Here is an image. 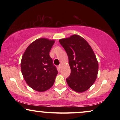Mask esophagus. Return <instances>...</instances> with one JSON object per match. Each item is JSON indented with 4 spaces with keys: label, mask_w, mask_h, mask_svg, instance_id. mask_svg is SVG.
I'll return each mask as SVG.
<instances>
[{
    "label": "esophagus",
    "mask_w": 120,
    "mask_h": 120,
    "mask_svg": "<svg viewBox=\"0 0 120 120\" xmlns=\"http://www.w3.org/2000/svg\"><path fill=\"white\" fill-rule=\"evenodd\" d=\"M61 67H62V65H61V64H60V65H58V68H60V69L61 68Z\"/></svg>",
    "instance_id": "34e87169"
}]
</instances>
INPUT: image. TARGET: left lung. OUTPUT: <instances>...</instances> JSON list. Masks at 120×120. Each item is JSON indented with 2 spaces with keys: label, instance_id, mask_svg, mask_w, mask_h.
<instances>
[{
  "label": "left lung",
  "instance_id": "1",
  "mask_svg": "<svg viewBox=\"0 0 120 120\" xmlns=\"http://www.w3.org/2000/svg\"><path fill=\"white\" fill-rule=\"evenodd\" d=\"M59 41L67 52L71 69L66 79L68 86L76 92L87 91L96 81L98 71V62L92 49L76 34Z\"/></svg>",
  "mask_w": 120,
  "mask_h": 120
}]
</instances>
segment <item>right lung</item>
<instances>
[{
  "mask_svg": "<svg viewBox=\"0 0 120 120\" xmlns=\"http://www.w3.org/2000/svg\"><path fill=\"white\" fill-rule=\"evenodd\" d=\"M55 40L40 38L26 49L21 62V71L28 85L38 92L50 89L58 71L49 55Z\"/></svg>",
  "mask_w": 120,
  "mask_h": 120,
  "instance_id": "right-lung-1",
  "label": "right lung"
}]
</instances>
